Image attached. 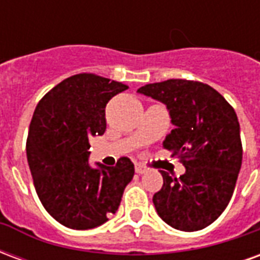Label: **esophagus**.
Returning a JSON list of instances; mask_svg holds the SVG:
<instances>
[{
    "mask_svg": "<svg viewBox=\"0 0 260 260\" xmlns=\"http://www.w3.org/2000/svg\"><path fill=\"white\" fill-rule=\"evenodd\" d=\"M135 171L138 174H145L146 173V167L141 163H136L135 164Z\"/></svg>",
    "mask_w": 260,
    "mask_h": 260,
    "instance_id": "esophagus-1",
    "label": "esophagus"
}]
</instances>
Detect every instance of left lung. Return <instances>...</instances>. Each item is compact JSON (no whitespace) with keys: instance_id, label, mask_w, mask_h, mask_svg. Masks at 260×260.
<instances>
[{"instance_id":"left-lung-1","label":"left lung","mask_w":260,"mask_h":260,"mask_svg":"<svg viewBox=\"0 0 260 260\" xmlns=\"http://www.w3.org/2000/svg\"><path fill=\"white\" fill-rule=\"evenodd\" d=\"M164 103L175 128L163 147L185 166L181 177L166 171L153 196L157 214L173 229L198 231L224 212L242 163L240 122L234 108L212 86L169 79L138 89Z\"/></svg>"}]
</instances>
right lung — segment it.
<instances>
[{
	"label": "right lung",
	"instance_id": "add662e5",
	"mask_svg": "<svg viewBox=\"0 0 260 260\" xmlns=\"http://www.w3.org/2000/svg\"><path fill=\"white\" fill-rule=\"evenodd\" d=\"M128 86L94 74H78L53 87L31 117L26 154L44 209L58 223L89 230L118 210L134 163L89 164V139L106 131V106Z\"/></svg>",
	"mask_w": 260,
	"mask_h": 260
}]
</instances>
